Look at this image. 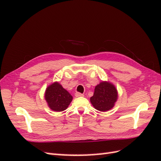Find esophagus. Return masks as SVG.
Returning <instances> with one entry per match:
<instances>
[{"label": "esophagus", "instance_id": "1", "mask_svg": "<svg viewBox=\"0 0 161 161\" xmlns=\"http://www.w3.org/2000/svg\"><path fill=\"white\" fill-rule=\"evenodd\" d=\"M83 96H84V95L80 93H75V97H83Z\"/></svg>", "mask_w": 161, "mask_h": 161}]
</instances>
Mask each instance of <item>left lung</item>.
Instances as JSON below:
<instances>
[{
    "label": "left lung",
    "instance_id": "8db88e82",
    "mask_svg": "<svg viewBox=\"0 0 161 161\" xmlns=\"http://www.w3.org/2000/svg\"><path fill=\"white\" fill-rule=\"evenodd\" d=\"M118 97V91L114 84L102 81L95 87L93 95L90 98V101L95 109L106 112L114 108Z\"/></svg>",
    "mask_w": 161,
    "mask_h": 161
}]
</instances>
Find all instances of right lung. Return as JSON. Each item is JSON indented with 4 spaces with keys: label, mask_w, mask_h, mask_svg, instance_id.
Masks as SVG:
<instances>
[{
    "label": "right lung",
    "mask_w": 161,
    "mask_h": 161,
    "mask_svg": "<svg viewBox=\"0 0 161 161\" xmlns=\"http://www.w3.org/2000/svg\"><path fill=\"white\" fill-rule=\"evenodd\" d=\"M44 97L48 107L56 112L66 110L73 100V96L58 81L46 88Z\"/></svg>",
    "instance_id": "obj_1"
}]
</instances>
